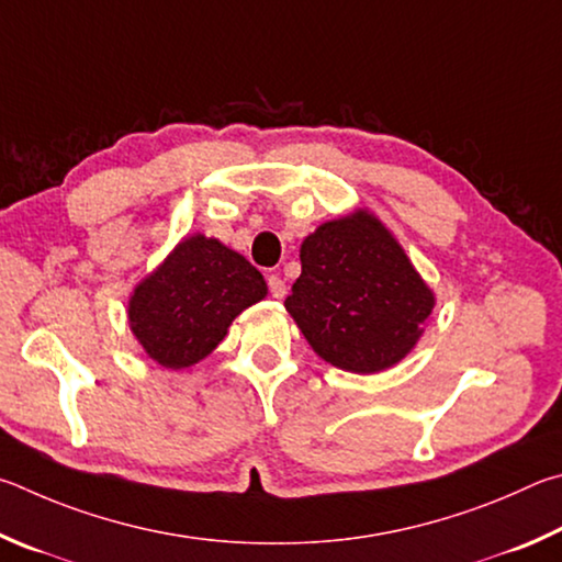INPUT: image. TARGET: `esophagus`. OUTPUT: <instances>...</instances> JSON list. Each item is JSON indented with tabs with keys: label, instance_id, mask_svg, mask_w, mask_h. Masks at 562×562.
<instances>
[{
	"label": "esophagus",
	"instance_id": "34e87169",
	"mask_svg": "<svg viewBox=\"0 0 562 562\" xmlns=\"http://www.w3.org/2000/svg\"><path fill=\"white\" fill-rule=\"evenodd\" d=\"M286 281H283L281 279V276L279 273H271L269 276V293H271V296L273 299H283V296H286Z\"/></svg>",
	"mask_w": 562,
	"mask_h": 562
}]
</instances>
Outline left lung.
Listing matches in <instances>:
<instances>
[{
	"label": "left lung",
	"instance_id": "obj_1",
	"mask_svg": "<svg viewBox=\"0 0 562 562\" xmlns=\"http://www.w3.org/2000/svg\"><path fill=\"white\" fill-rule=\"evenodd\" d=\"M283 306L323 360L370 375L415 348L435 296L385 226L356 212L306 236Z\"/></svg>",
	"mask_w": 562,
	"mask_h": 562
}]
</instances>
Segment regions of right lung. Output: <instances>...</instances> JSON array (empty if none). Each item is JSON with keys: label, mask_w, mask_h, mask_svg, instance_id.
<instances>
[{"label": "right lung", "mask_w": 562, "mask_h": 562, "mask_svg": "<svg viewBox=\"0 0 562 562\" xmlns=\"http://www.w3.org/2000/svg\"><path fill=\"white\" fill-rule=\"evenodd\" d=\"M266 296L259 269L216 239L196 234L135 289L131 328L147 356L187 368L220 346L244 308Z\"/></svg>", "instance_id": "add662e5"}]
</instances>
